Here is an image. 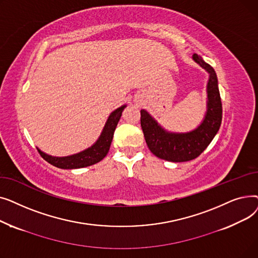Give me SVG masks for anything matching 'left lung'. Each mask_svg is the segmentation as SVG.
<instances>
[{
  "mask_svg": "<svg viewBox=\"0 0 258 258\" xmlns=\"http://www.w3.org/2000/svg\"><path fill=\"white\" fill-rule=\"evenodd\" d=\"M194 60L209 74L207 84V112L202 123L188 133L165 131L145 110H141V127L150 151L160 159L170 162H186L198 158L219 132L222 123V100L218 77L213 68L194 54Z\"/></svg>",
  "mask_w": 258,
  "mask_h": 258,
  "instance_id": "left-lung-1",
  "label": "left lung"
}]
</instances>
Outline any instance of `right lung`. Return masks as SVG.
Wrapping results in <instances>:
<instances>
[{
  "label": "right lung",
  "mask_w": 258,
  "mask_h": 258,
  "mask_svg": "<svg viewBox=\"0 0 258 258\" xmlns=\"http://www.w3.org/2000/svg\"><path fill=\"white\" fill-rule=\"evenodd\" d=\"M125 106L126 105H122L118 107L117 110H115L110 116H108L100 137L96 142H95V144L87 148V150L68 157H52L43 153L42 151L37 150L39 155L51 165L62 169L83 168L98 163L99 161H101L107 155L108 150H110L114 132L121 117L122 111L124 110Z\"/></svg>",
  "instance_id": "right-lung-1"
}]
</instances>
